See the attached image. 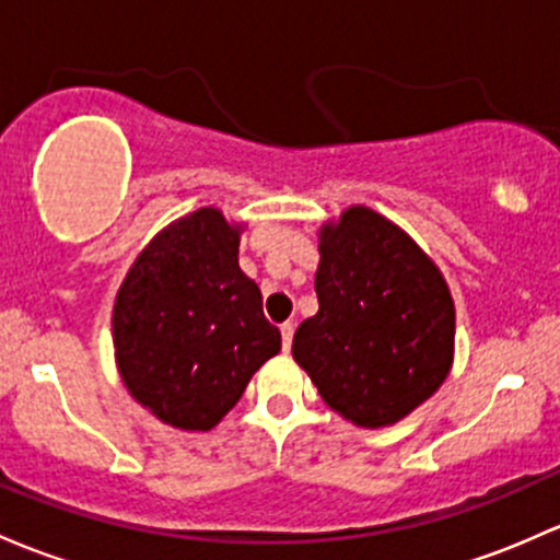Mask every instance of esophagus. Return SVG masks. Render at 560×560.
<instances>
[{"label":"esophagus","mask_w":560,"mask_h":560,"mask_svg":"<svg viewBox=\"0 0 560 560\" xmlns=\"http://www.w3.org/2000/svg\"><path fill=\"white\" fill-rule=\"evenodd\" d=\"M292 335H295V325L292 322L281 325V346H284V351L292 349Z\"/></svg>","instance_id":"34e87169"}]
</instances>
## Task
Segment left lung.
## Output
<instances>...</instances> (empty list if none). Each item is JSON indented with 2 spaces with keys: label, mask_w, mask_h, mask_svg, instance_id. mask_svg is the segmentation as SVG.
Returning a JSON list of instances; mask_svg holds the SVG:
<instances>
[{
  "label": "left lung",
  "mask_w": 560,
  "mask_h": 560,
  "mask_svg": "<svg viewBox=\"0 0 560 560\" xmlns=\"http://www.w3.org/2000/svg\"><path fill=\"white\" fill-rule=\"evenodd\" d=\"M319 255V311L298 327L292 357L335 413L364 429L392 427L448 378V284L402 228L368 206L322 225Z\"/></svg>",
  "instance_id": "left-lung-1"
}]
</instances>
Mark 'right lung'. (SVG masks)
<instances>
[{"instance_id": "1", "label": "right lung", "mask_w": 560, "mask_h": 560, "mask_svg": "<svg viewBox=\"0 0 560 560\" xmlns=\"http://www.w3.org/2000/svg\"><path fill=\"white\" fill-rule=\"evenodd\" d=\"M241 225L203 206L163 228L122 279L112 311L120 378L163 423L206 432L279 354L260 287L238 268Z\"/></svg>"}]
</instances>
